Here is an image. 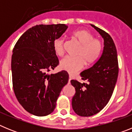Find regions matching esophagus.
<instances>
[{"mask_svg":"<svg viewBox=\"0 0 132 132\" xmlns=\"http://www.w3.org/2000/svg\"><path fill=\"white\" fill-rule=\"evenodd\" d=\"M72 79V77L71 75H69V82H70V81H71V80Z\"/></svg>","mask_w":132,"mask_h":132,"instance_id":"obj_1","label":"esophagus"}]
</instances>
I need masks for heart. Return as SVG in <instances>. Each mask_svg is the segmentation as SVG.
I'll return each instance as SVG.
<instances>
[{
	"instance_id": "1",
	"label": "heart",
	"mask_w": 132,
	"mask_h": 132,
	"mask_svg": "<svg viewBox=\"0 0 132 132\" xmlns=\"http://www.w3.org/2000/svg\"><path fill=\"white\" fill-rule=\"evenodd\" d=\"M72 38L77 41L80 47L77 52V56H67L60 61V67L70 73H75L82 69L85 62L87 65L93 64L97 60L102 52V45L100 40L94 39V36L86 30H77L73 31ZM53 50L57 55L64 54L63 39H55Z\"/></svg>"
}]
</instances>
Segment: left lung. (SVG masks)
<instances>
[{
    "label": "left lung",
    "instance_id": "1",
    "mask_svg": "<svg viewBox=\"0 0 132 132\" xmlns=\"http://www.w3.org/2000/svg\"><path fill=\"white\" fill-rule=\"evenodd\" d=\"M104 39L101 57L93 67L80 73L86 83L71 80L75 88L72 107L77 115L84 117L97 114L106 106L112 95L118 75L117 51L111 36L104 30L90 24Z\"/></svg>",
    "mask_w": 132,
    "mask_h": 132
}]
</instances>
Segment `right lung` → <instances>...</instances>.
<instances>
[{
	"mask_svg": "<svg viewBox=\"0 0 132 132\" xmlns=\"http://www.w3.org/2000/svg\"><path fill=\"white\" fill-rule=\"evenodd\" d=\"M68 26L63 24L36 25L25 31L13 49L11 69L16 98L30 114L45 116L53 112L69 74L61 71L49 74L59 64L53 50Z\"/></svg>",
	"mask_w": 132,
	"mask_h": 132,
	"instance_id": "add662e5",
	"label": "right lung"
}]
</instances>
